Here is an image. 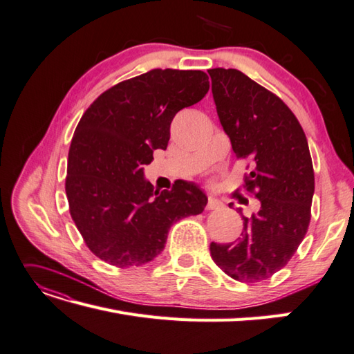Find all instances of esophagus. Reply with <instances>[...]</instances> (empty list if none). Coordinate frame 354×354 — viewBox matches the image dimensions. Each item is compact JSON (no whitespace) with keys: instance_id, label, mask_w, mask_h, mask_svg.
I'll return each mask as SVG.
<instances>
[{"instance_id":"esophagus-1","label":"esophagus","mask_w":354,"mask_h":354,"mask_svg":"<svg viewBox=\"0 0 354 354\" xmlns=\"http://www.w3.org/2000/svg\"><path fill=\"white\" fill-rule=\"evenodd\" d=\"M220 207H223V202L218 201V198H214V197L207 198V203H206V209H207V211L220 209Z\"/></svg>"}]
</instances>
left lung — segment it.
I'll list each match as a JSON object with an SVG mask.
<instances>
[{
  "mask_svg": "<svg viewBox=\"0 0 354 354\" xmlns=\"http://www.w3.org/2000/svg\"><path fill=\"white\" fill-rule=\"evenodd\" d=\"M224 131L238 160H247V193L259 211L243 216L241 238L211 243V257L241 283H259L283 269L311 220L314 169L306 136L288 106L234 68L207 70ZM232 206V203H230ZM241 212V209H239Z\"/></svg>",
  "mask_w": 354,
  "mask_h": 354,
  "instance_id": "8db88e82",
  "label": "left lung"
}]
</instances>
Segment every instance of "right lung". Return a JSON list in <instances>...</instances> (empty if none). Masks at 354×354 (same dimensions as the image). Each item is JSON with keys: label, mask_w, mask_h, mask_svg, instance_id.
Returning <instances> with one entry per match:
<instances>
[{"label": "right lung", "mask_w": 354, "mask_h": 354, "mask_svg": "<svg viewBox=\"0 0 354 354\" xmlns=\"http://www.w3.org/2000/svg\"><path fill=\"white\" fill-rule=\"evenodd\" d=\"M207 91L202 70L156 68L109 88L80 118L66 194L71 218L100 260L116 268L148 263L165 248L171 224L203 212L207 198L198 187L178 180L153 192L143 166L153 149L167 148L175 115Z\"/></svg>", "instance_id": "1"}]
</instances>
